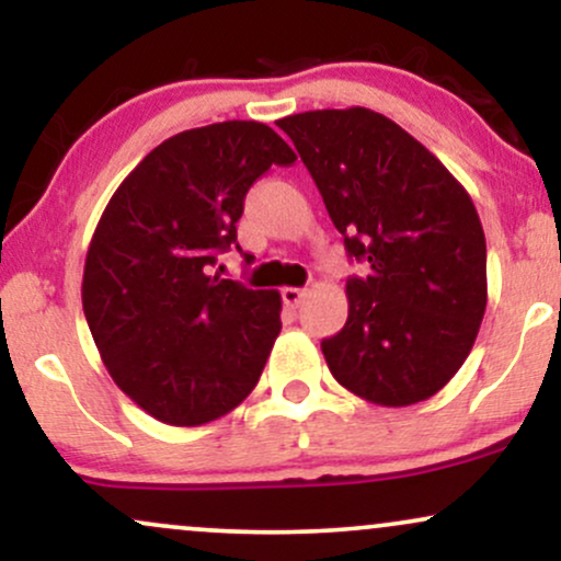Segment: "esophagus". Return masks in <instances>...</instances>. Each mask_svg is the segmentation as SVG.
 Masks as SVG:
<instances>
[{
    "instance_id": "1",
    "label": "esophagus",
    "mask_w": 561,
    "mask_h": 561,
    "mask_svg": "<svg viewBox=\"0 0 561 561\" xmlns=\"http://www.w3.org/2000/svg\"><path fill=\"white\" fill-rule=\"evenodd\" d=\"M302 298H306V289H300V287L282 289V300H285V306H289V308H298Z\"/></svg>"
}]
</instances>
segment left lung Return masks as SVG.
Masks as SVG:
<instances>
[{
  "label": "left lung",
  "mask_w": 561,
  "mask_h": 561,
  "mask_svg": "<svg viewBox=\"0 0 561 561\" xmlns=\"http://www.w3.org/2000/svg\"><path fill=\"white\" fill-rule=\"evenodd\" d=\"M351 259L347 321L321 340L343 388L379 405L427 401L472 351L488 302L485 234L467 190L422 141L369 107L276 121Z\"/></svg>",
  "instance_id": "1"
}]
</instances>
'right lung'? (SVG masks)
Instances as JSON below:
<instances>
[{"instance_id": "add662e5", "label": "right lung", "mask_w": 561, "mask_h": 561, "mask_svg": "<svg viewBox=\"0 0 561 561\" xmlns=\"http://www.w3.org/2000/svg\"><path fill=\"white\" fill-rule=\"evenodd\" d=\"M289 163L287 141L259 121L190 128L128 173L96 224L83 317L113 382L158 422H214L259 385L282 330L279 293L210 266L237 244L255 179Z\"/></svg>"}]
</instances>
